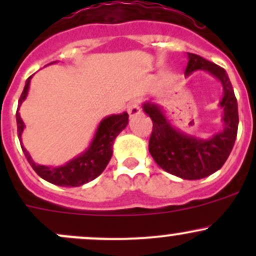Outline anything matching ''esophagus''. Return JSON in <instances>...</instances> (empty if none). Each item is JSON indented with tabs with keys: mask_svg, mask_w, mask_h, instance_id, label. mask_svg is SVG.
Here are the masks:
<instances>
[{
	"mask_svg": "<svg viewBox=\"0 0 256 256\" xmlns=\"http://www.w3.org/2000/svg\"><path fill=\"white\" fill-rule=\"evenodd\" d=\"M128 115H130V118H134V116L138 115V114H140V108H138V102H130V104L128 105Z\"/></svg>",
	"mask_w": 256,
	"mask_h": 256,
	"instance_id": "obj_1",
	"label": "esophagus"
}]
</instances>
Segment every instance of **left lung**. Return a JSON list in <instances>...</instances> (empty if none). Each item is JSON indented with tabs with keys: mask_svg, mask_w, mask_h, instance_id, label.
I'll use <instances>...</instances> for the list:
<instances>
[{
	"mask_svg": "<svg viewBox=\"0 0 256 256\" xmlns=\"http://www.w3.org/2000/svg\"><path fill=\"white\" fill-rule=\"evenodd\" d=\"M184 76L197 70L207 72L223 88L219 108L223 109L222 128L208 138H198L178 130L166 116L161 104L147 100L142 112L154 122L148 151L154 162L168 174L182 180H200L222 168L233 150L238 132V102L228 74L216 64L193 53H187Z\"/></svg>",
	"mask_w": 256,
	"mask_h": 256,
	"instance_id": "left-lung-1",
	"label": "left lung"
}]
</instances>
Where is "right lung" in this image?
Segmentation results:
<instances>
[{"label":"right lung","instance_id":"right-lung-1","mask_svg":"<svg viewBox=\"0 0 256 256\" xmlns=\"http://www.w3.org/2000/svg\"><path fill=\"white\" fill-rule=\"evenodd\" d=\"M53 63H56V62H53ZM32 76H30L26 80L24 89H23L20 100H18V109L16 114L18 138H20V147H22V151L27 161L30 162V164L38 176L56 186L79 187V186L95 180L106 168L112 156L114 141L118 138V134L128 126V114L126 112L118 114V115L114 114V115H109L102 118L98 125L96 131H95L89 146L82 154L73 157L62 166H44V164H36L30 152L26 150V147L22 144V134L24 131L26 125L20 115V108L22 102L27 99Z\"/></svg>","mask_w":256,"mask_h":256}]
</instances>
